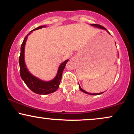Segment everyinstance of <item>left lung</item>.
Segmentation results:
<instances>
[{
    "instance_id": "left-lung-1",
    "label": "left lung",
    "mask_w": 134,
    "mask_h": 134,
    "mask_svg": "<svg viewBox=\"0 0 134 134\" xmlns=\"http://www.w3.org/2000/svg\"><path fill=\"white\" fill-rule=\"evenodd\" d=\"M91 25L93 26H94V27H98V28H99V29H101V30H106L108 32V33L110 35V33H109L108 31L105 28V27H104L103 26H102L99 25V24H91ZM115 44H116V43H115ZM79 87L80 90H81V91L83 92V93H86V94H90V95H99V94H102V93H104V92H102V93H88V92H86V91H84V90H82V89L81 87V86H79Z\"/></svg>"
}]
</instances>
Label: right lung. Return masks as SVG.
Here are the masks:
<instances>
[{
	"instance_id": "right-lung-1",
	"label": "right lung",
	"mask_w": 134,
	"mask_h": 134,
	"mask_svg": "<svg viewBox=\"0 0 134 134\" xmlns=\"http://www.w3.org/2000/svg\"><path fill=\"white\" fill-rule=\"evenodd\" d=\"M47 26H40L34 29L29 33L24 38V40L21 47V54L19 58V67H20V75L21 78L24 81V83L26 86L34 93L38 94H48L50 93H52L56 91L59 87L61 79L62 76V72L65 68L66 64L69 60V59L63 62L59 65L57 73L56 76L53 79L48 81H43L39 78L36 77L27 69L26 65L25 60H24V50H25V44L26 43L27 37L33 31L41 29L43 27H45Z\"/></svg>"
}]
</instances>
